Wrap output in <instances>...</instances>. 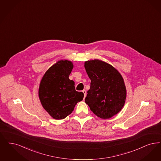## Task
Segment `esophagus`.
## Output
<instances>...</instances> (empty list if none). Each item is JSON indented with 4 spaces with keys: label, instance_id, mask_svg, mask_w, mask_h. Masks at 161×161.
I'll list each match as a JSON object with an SVG mask.
<instances>
[{
    "label": "esophagus",
    "instance_id": "1",
    "mask_svg": "<svg viewBox=\"0 0 161 161\" xmlns=\"http://www.w3.org/2000/svg\"><path fill=\"white\" fill-rule=\"evenodd\" d=\"M82 92H83V93H84V98L86 96V91L85 90H83Z\"/></svg>",
    "mask_w": 161,
    "mask_h": 161
}]
</instances>
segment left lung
<instances>
[{"label":"left lung","mask_w":161,"mask_h":161,"mask_svg":"<svg viewBox=\"0 0 161 161\" xmlns=\"http://www.w3.org/2000/svg\"><path fill=\"white\" fill-rule=\"evenodd\" d=\"M84 67L91 80L85 103L101 119H107L117 114L126 97L120 74L111 64L97 59L86 62Z\"/></svg>","instance_id":"obj_1"}]
</instances>
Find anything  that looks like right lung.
I'll return each instance as SVG.
<instances>
[{
  "label": "right lung",
  "mask_w": 161,
  "mask_h": 161,
  "mask_svg": "<svg viewBox=\"0 0 161 161\" xmlns=\"http://www.w3.org/2000/svg\"><path fill=\"white\" fill-rule=\"evenodd\" d=\"M72 68L70 61H58L47 71L40 83L39 97L41 104L57 120L69 115L77 103L83 99V93L76 91L74 81L69 79Z\"/></svg>",
  "instance_id": "right-lung-1"
}]
</instances>
